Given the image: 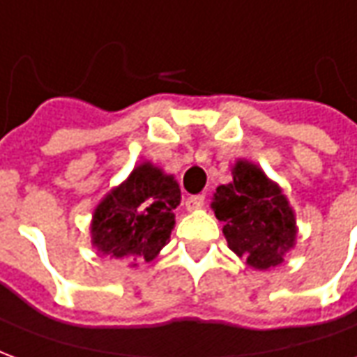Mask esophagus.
I'll use <instances>...</instances> for the list:
<instances>
[{"label": "esophagus", "instance_id": "1", "mask_svg": "<svg viewBox=\"0 0 357 357\" xmlns=\"http://www.w3.org/2000/svg\"><path fill=\"white\" fill-rule=\"evenodd\" d=\"M187 210H199L204 206V195H191L185 201Z\"/></svg>", "mask_w": 357, "mask_h": 357}]
</instances>
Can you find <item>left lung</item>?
<instances>
[{
	"label": "left lung",
	"mask_w": 357,
	"mask_h": 357,
	"mask_svg": "<svg viewBox=\"0 0 357 357\" xmlns=\"http://www.w3.org/2000/svg\"><path fill=\"white\" fill-rule=\"evenodd\" d=\"M212 208L225 224L229 248L245 256L252 268L279 266L284 252L294 245V214L284 195L258 166L247 160L235 164L231 183L218 187Z\"/></svg>",
	"instance_id": "obj_1"
}]
</instances>
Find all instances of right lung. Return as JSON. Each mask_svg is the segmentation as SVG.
Returning a JSON list of instances; mask_svg holds the SVG:
<instances>
[{"instance_id":"right-lung-1","label":"right lung","mask_w":357,"mask_h":357,"mask_svg":"<svg viewBox=\"0 0 357 357\" xmlns=\"http://www.w3.org/2000/svg\"><path fill=\"white\" fill-rule=\"evenodd\" d=\"M181 195L172 176L141 164L93 214V245L110 258L151 262L170 239Z\"/></svg>"}]
</instances>
